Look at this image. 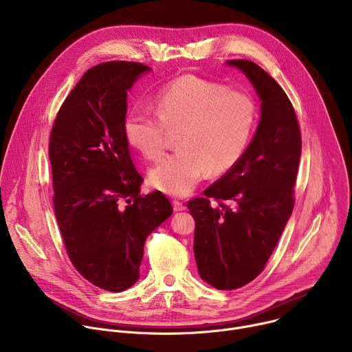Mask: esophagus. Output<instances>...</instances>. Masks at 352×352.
<instances>
[{
	"label": "esophagus",
	"instance_id": "esophagus-1",
	"mask_svg": "<svg viewBox=\"0 0 352 352\" xmlns=\"http://www.w3.org/2000/svg\"><path fill=\"white\" fill-rule=\"evenodd\" d=\"M173 208L175 212H182L186 209V206L182 202H179V200H173Z\"/></svg>",
	"mask_w": 352,
	"mask_h": 352
}]
</instances>
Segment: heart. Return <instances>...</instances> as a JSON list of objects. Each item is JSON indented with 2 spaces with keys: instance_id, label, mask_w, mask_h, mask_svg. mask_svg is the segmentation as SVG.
<instances>
[{
  "instance_id": "1",
  "label": "heart",
  "mask_w": 352,
  "mask_h": 352,
  "mask_svg": "<svg viewBox=\"0 0 352 352\" xmlns=\"http://www.w3.org/2000/svg\"><path fill=\"white\" fill-rule=\"evenodd\" d=\"M153 113L132 109L124 121L128 143L157 160L167 132L178 131L175 153L150 170V182L171 196H186L209 173L228 171L239 160L256 126V104L242 91L195 75L179 76L159 90Z\"/></svg>"
}]
</instances>
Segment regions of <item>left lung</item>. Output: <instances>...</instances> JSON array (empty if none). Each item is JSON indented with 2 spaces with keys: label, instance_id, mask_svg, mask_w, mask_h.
<instances>
[{
  "label": "left lung",
  "instance_id": "obj_1",
  "mask_svg": "<svg viewBox=\"0 0 352 352\" xmlns=\"http://www.w3.org/2000/svg\"><path fill=\"white\" fill-rule=\"evenodd\" d=\"M254 85L262 106L254 139L217 182L188 202L195 219L199 276L217 289H235L265 269L294 209L302 150L288 96L258 64L230 60ZM215 204H212V200Z\"/></svg>",
  "mask_w": 352,
  "mask_h": 352
}]
</instances>
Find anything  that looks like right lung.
Instances as JSON below:
<instances>
[{
  "instance_id": "add662e5",
  "label": "right lung",
  "mask_w": 352,
  "mask_h": 352,
  "mask_svg": "<svg viewBox=\"0 0 352 352\" xmlns=\"http://www.w3.org/2000/svg\"><path fill=\"white\" fill-rule=\"evenodd\" d=\"M147 65L98 64L80 78L50 133L54 212L67 254L93 285L111 292L139 278L148 234L173 214L168 199L140 195L124 133L126 97Z\"/></svg>"
}]
</instances>
